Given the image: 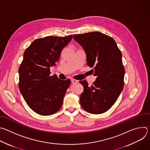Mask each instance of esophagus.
<instances>
[{"instance_id": "obj_1", "label": "esophagus", "mask_w": 150, "mask_h": 150, "mask_svg": "<svg viewBox=\"0 0 150 150\" xmlns=\"http://www.w3.org/2000/svg\"><path fill=\"white\" fill-rule=\"evenodd\" d=\"M71 82L72 83H76L78 82V80H76V79H71Z\"/></svg>"}]
</instances>
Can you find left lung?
I'll return each instance as SVG.
<instances>
[{
  "label": "left lung",
  "instance_id": "obj_1",
  "mask_svg": "<svg viewBox=\"0 0 150 150\" xmlns=\"http://www.w3.org/2000/svg\"><path fill=\"white\" fill-rule=\"evenodd\" d=\"M74 40L86 54L87 65L96 76L91 86L85 81L80 96L82 108L88 113L101 114L115 104L123 90L125 69L122 53L114 39L100 32L74 34ZM92 71V70H91Z\"/></svg>",
  "mask_w": 150,
  "mask_h": 150
}]
</instances>
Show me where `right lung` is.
<instances>
[{"label": "right lung", "instance_id": "right-lung-1", "mask_svg": "<svg viewBox=\"0 0 150 150\" xmlns=\"http://www.w3.org/2000/svg\"><path fill=\"white\" fill-rule=\"evenodd\" d=\"M72 38V35L38 38L24 52L18 70L19 88L28 105L38 115H53L62 105L71 80L50 76V68L56 65Z\"/></svg>", "mask_w": 150, "mask_h": 150}]
</instances>
